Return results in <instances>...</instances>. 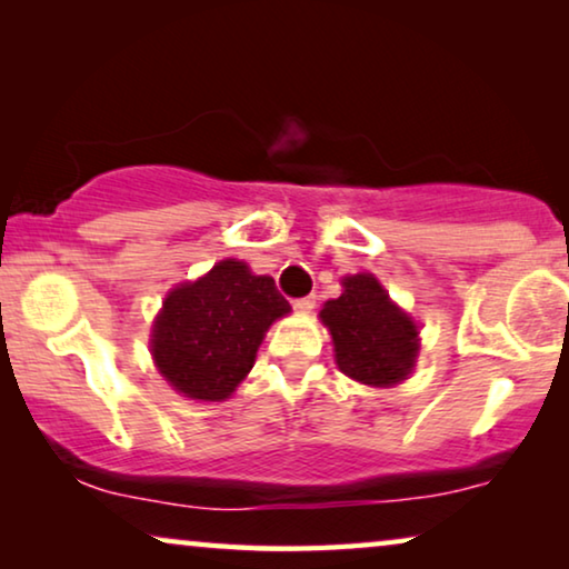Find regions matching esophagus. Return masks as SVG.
<instances>
[{
	"instance_id": "esophagus-1",
	"label": "esophagus",
	"mask_w": 569,
	"mask_h": 569,
	"mask_svg": "<svg viewBox=\"0 0 569 569\" xmlns=\"http://www.w3.org/2000/svg\"><path fill=\"white\" fill-rule=\"evenodd\" d=\"M317 307V296H301V299H293L296 311H311Z\"/></svg>"
}]
</instances>
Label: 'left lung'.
<instances>
[{"label":"left lung","mask_w":569,"mask_h":569,"mask_svg":"<svg viewBox=\"0 0 569 569\" xmlns=\"http://www.w3.org/2000/svg\"><path fill=\"white\" fill-rule=\"evenodd\" d=\"M342 286L346 291L319 311L332 332L340 371L371 387L407 379L418 356V327L373 276H350Z\"/></svg>","instance_id":"1"}]
</instances>
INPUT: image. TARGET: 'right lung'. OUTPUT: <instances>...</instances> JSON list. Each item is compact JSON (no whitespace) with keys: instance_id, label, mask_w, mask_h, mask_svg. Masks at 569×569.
Returning <instances> with one entry per match:
<instances>
[{"instance_id":"add662e5","label":"right lung","mask_w":569,"mask_h":569,"mask_svg":"<svg viewBox=\"0 0 569 569\" xmlns=\"http://www.w3.org/2000/svg\"><path fill=\"white\" fill-rule=\"evenodd\" d=\"M288 311L291 303L273 278L252 276L239 260H221L164 299L151 330L159 373L190 399H227L250 373L262 335Z\"/></svg>"}]
</instances>
